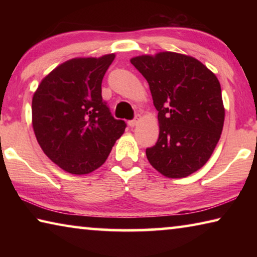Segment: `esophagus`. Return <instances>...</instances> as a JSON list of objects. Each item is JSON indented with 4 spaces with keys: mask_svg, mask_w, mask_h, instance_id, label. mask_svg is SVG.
Returning <instances> with one entry per match:
<instances>
[{
    "mask_svg": "<svg viewBox=\"0 0 257 257\" xmlns=\"http://www.w3.org/2000/svg\"><path fill=\"white\" fill-rule=\"evenodd\" d=\"M141 121H142V115L136 114V115H135V119L132 120V121H129L128 124L130 125V127H135V125H137L139 122H141Z\"/></svg>",
    "mask_w": 257,
    "mask_h": 257,
    "instance_id": "esophagus-1",
    "label": "esophagus"
}]
</instances>
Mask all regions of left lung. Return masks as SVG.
<instances>
[{
	"mask_svg": "<svg viewBox=\"0 0 257 257\" xmlns=\"http://www.w3.org/2000/svg\"><path fill=\"white\" fill-rule=\"evenodd\" d=\"M130 62L149 82L159 111V139L146 150L149 162L168 178L196 172L211 158L223 129L216 76L201 61L176 52L135 56Z\"/></svg>",
	"mask_w": 257,
	"mask_h": 257,
	"instance_id": "8db88e82",
	"label": "left lung"
}]
</instances>
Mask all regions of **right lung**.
<instances>
[{
	"instance_id": "right-lung-1",
	"label": "right lung",
	"mask_w": 257,
	"mask_h": 257,
	"mask_svg": "<svg viewBox=\"0 0 257 257\" xmlns=\"http://www.w3.org/2000/svg\"><path fill=\"white\" fill-rule=\"evenodd\" d=\"M115 58H75L43 78L32 102V122L41 149L71 175H87L105 162L125 123L102 98V80Z\"/></svg>"
}]
</instances>
